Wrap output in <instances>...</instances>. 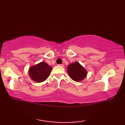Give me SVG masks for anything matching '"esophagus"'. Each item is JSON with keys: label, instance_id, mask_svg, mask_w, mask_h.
<instances>
[{"label": "esophagus", "instance_id": "esophagus-1", "mask_svg": "<svg viewBox=\"0 0 125 125\" xmlns=\"http://www.w3.org/2000/svg\"><path fill=\"white\" fill-rule=\"evenodd\" d=\"M58 65H60V66H61V67H64V64H58Z\"/></svg>", "mask_w": 125, "mask_h": 125}]
</instances>
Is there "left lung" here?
<instances>
[{"instance_id": "obj_1", "label": "left lung", "mask_w": 125, "mask_h": 125, "mask_svg": "<svg viewBox=\"0 0 125 125\" xmlns=\"http://www.w3.org/2000/svg\"><path fill=\"white\" fill-rule=\"evenodd\" d=\"M67 72L72 79L80 82L86 77L87 72L84 68L78 62L71 63L67 67Z\"/></svg>"}]
</instances>
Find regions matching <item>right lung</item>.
Returning a JSON list of instances; mask_svg holds the SVG:
<instances>
[{"label": "right lung", "instance_id": "add662e5", "mask_svg": "<svg viewBox=\"0 0 125 125\" xmlns=\"http://www.w3.org/2000/svg\"><path fill=\"white\" fill-rule=\"evenodd\" d=\"M52 68L47 63L42 62L30 68L29 74L33 81L41 83L45 81L49 77Z\"/></svg>", "mask_w": 125, "mask_h": 125}]
</instances>
